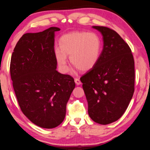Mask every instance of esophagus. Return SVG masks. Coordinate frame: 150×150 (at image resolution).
Instances as JSON below:
<instances>
[{"label": "esophagus", "mask_w": 150, "mask_h": 150, "mask_svg": "<svg viewBox=\"0 0 150 150\" xmlns=\"http://www.w3.org/2000/svg\"><path fill=\"white\" fill-rule=\"evenodd\" d=\"M74 81H75V83H76V84L77 85L81 84V81H80V79L79 78H75L74 79Z\"/></svg>", "instance_id": "esophagus-1"}]
</instances>
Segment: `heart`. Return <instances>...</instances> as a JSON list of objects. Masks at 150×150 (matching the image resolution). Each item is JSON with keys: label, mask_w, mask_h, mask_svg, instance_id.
<instances>
[{"label": "heart", "mask_w": 150, "mask_h": 150, "mask_svg": "<svg viewBox=\"0 0 150 150\" xmlns=\"http://www.w3.org/2000/svg\"><path fill=\"white\" fill-rule=\"evenodd\" d=\"M59 47L55 51L59 66L64 72L67 71V56L71 62L83 72H87L96 66L100 58L102 42L95 33L72 32L63 35L59 39Z\"/></svg>", "instance_id": "1"}]
</instances>
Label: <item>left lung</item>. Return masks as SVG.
<instances>
[{
  "mask_svg": "<svg viewBox=\"0 0 150 150\" xmlns=\"http://www.w3.org/2000/svg\"><path fill=\"white\" fill-rule=\"evenodd\" d=\"M103 35V48L96 66L81 77L94 122L110 124L119 120L128 108L134 91V61L131 50L114 30L93 26Z\"/></svg>",
  "mask_w": 150,
  "mask_h": 150,
  "instance_id": "8db88e82",
  "label": "left lung"
}]
</instances>
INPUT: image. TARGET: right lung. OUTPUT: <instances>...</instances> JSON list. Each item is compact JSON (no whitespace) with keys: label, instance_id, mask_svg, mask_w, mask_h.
<instances>
[{"label":"right lung","instance_id":"obj_1","mask_svg":"<svg viewBox=\"0 0 150 150\" xmlns=\"http://www.w3.org/2000/svg\"><path fill=\"white\" fill-rule=\"evenodd\" d=\"M51 27L26 33L12 52L10 72L17 99L24 115L43 128H56L64 120L66 104L75 88L73 78L57 70L54 33Z\"/></svg>","mask_w":150,"mask_h":150}]
</instances>
